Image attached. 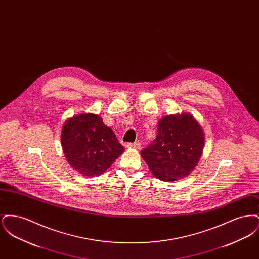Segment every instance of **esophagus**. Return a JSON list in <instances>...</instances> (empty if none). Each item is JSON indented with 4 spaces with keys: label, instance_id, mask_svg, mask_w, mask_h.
I'll list each match as a JSON object with an SVG mask.
<instances>
[{
    "label": "esophagus",
    "instance_id": "1",
    "mask_svg": "<svg viewBox=\"0 0 259 259\" xmlns=\"http://www.w3.org/2000/svg\"><path fill=\"white\" fill-rule=\"evenodd\" d=\"M127 147H128V148H136V149H139L140 147H141V145H140V143H129V144L127 145Z\"/></svg>",
    "mask_w": 259,
    "mask_h": 259
}]
</instances>
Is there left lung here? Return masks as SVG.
<instances>
[{"label": "left lung", "instance_id": "obj_1", "mask_svg": "<svg viewBox=\"0 0 259 259\" xmlns=\"http://www.w3.org/2000/svg\"><path fill=\"white\" fill-rule=\"evenodd\" d=\"M205 145V135L190 114H171L162 117L156 138L141 151L151 172L164 182H174L188 176L197 166Z\"/></svg>", "mask_w": 259, "mask_h": 259}]
</instances>
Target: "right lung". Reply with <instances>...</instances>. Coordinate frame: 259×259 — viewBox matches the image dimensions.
Instances as JSON below:
<instances>
[{
    "mask_svg": "<svg viewBox=\"0 0 259 259\" xmlns=\"http://www.w3.org/2000/svg\"><path fill=\"white\" fill-rule=\"evenodd\" d=\"M61 144L69 164L85 177L106 172L124 151L113 131L94 113H83L66 120Z\"/></svg>",
    "mask_w": 259,
    "mask_h": 259,
    "instance_id": "right-lung-1",
    "label": "right lung"
}]
</instances>
